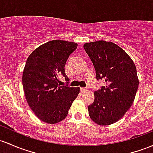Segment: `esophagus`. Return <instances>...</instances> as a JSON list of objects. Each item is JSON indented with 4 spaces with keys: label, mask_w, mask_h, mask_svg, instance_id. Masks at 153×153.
Wrapping results in <instances>:
<instances>
[{
    "label": "esophagus",
    "mask_w": 153,
    "mask_h": 153,
    "mask_svg": "<svg viewBox=\"0 0 153 153\" xmlns=\"http://www.w3.org/2000/svg\"><path fill=\"white\" fill-rule=\"evenodd\" d=\"M80 90H81L82 93H86V91L88 90H87V88H80Z\"/></svg>",
    "instance_id": "obj_1"
}]
</instances>
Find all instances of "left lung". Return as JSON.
<instances>
[{
	"label": "left lung",
	"mask_w": 153,
	"mask_h": 153,
	"mask_svg": "<svg viewBox=\"0 0 153 153\" xmlns=\"http://www.w3.org/2000/svg\"><path fill=\"white\" fill-rule=\"evenodd\" d=\"M84 49L96 69L97 79L106 86L94 92V102L88 106L90 117L100 126L117 122L132 105L139 87L136 65L117 44L106 41L85 43Z\"/></svg>",
	"instance_id": "8db88e82"
}]
</instances>
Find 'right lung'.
<instances>
[{
    "mask_svg": "<svg viewBox=\"0 0 153 153\" xmlns=\"http://www.w3.org/2000/svg\"><path fill=\"white\" fill-rule=\"evenodd\" d=\"M77 44L53 40L42 44L29 55L22 74L26 100L41 120L55 124L66 117L79 88L60 86L59 76L69 79L65 73V63Z\"/></svg>",
    "mask_w": 153,
    "mask_h": 153,
    "instance_id": "right-lung-1",
    "label": "right lung"
}]
</instances>
